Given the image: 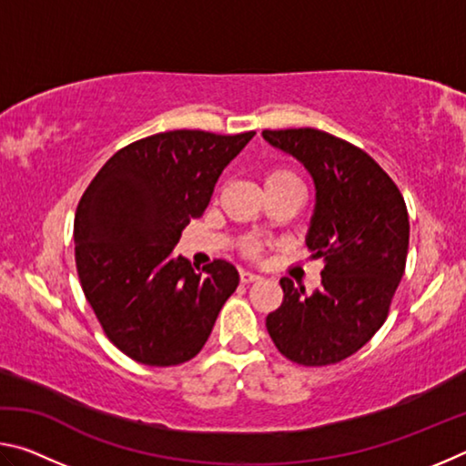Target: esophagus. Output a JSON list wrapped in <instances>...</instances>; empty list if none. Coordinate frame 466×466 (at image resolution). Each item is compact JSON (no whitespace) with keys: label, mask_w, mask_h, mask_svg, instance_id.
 Here are the masks:
<instances>
[{"label":"esophagus","mask_w":466,"mask_h":466,"mask_svg":"<svg viewBox=\"0 0 466 466\" xmlns=\"http://www.w3.org/2000/svg\"><path fill=\"white\" fill-rule=\"evenodd\" d=\"M261 279V275L252 273V271H240V281L242 283H252V281H258Z\"/></svg>","instance_id":"obj_1"}]
</instances>
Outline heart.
<instances>
[{
  "label": "heart",
  "instance_id": "b5f03b06",
  "mask_svg": "<svg viewBox=\"0 0 466 466\" xmlns=\"http://www.w3.org/2000/svg\"><path fill=\"white\" fill-rule=\"evenodd\" d=\"M279 180H298V178H296L294 175H291V172H288V170H273V172H269V175H267L265 185H267V183H279ZM242 248H244V252H247V255H250V257H257L258 250H261V247H258V240H255V238H247V240H244Z\"/></svg>",
  "mask_w": 466,
  "mask_h": 466
}]
</instances>
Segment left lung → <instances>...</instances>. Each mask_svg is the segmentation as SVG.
Here are the masks:
<instances>
[{
	"instance_id": "obj_1",
	"label": "left lung",
	"mask_w": 466,
	"mask_h": 466,
	"mask_svg": "<svg viewBox=\"0 0 466 466\" xmlns=\"http://www.w3.org/2000/svg\"><path fill=\"white\" fill-rule=\"evenodd\" d=\"M314 180L306 247L322 258V286L306 294L281 278L283 302L267 330L299 366L337 364L374 337L405 273L409 216L392 178L364 149L319 129L263 131Z\"/></svg>"
}]
</instances>
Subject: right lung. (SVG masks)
I'll use <instances>...</instances> for the list:
<instances>
[{
  "label": "right lung",
  "mask_w": 466,
  "mask_h": 466,
  "mask_svg": "<svg viewBox=\"0 0 466 466\" xmlns=\"http://www.w3.org/2000/svg\"><path fill=\"white\" fill-rule=\"evenodd\" d=\"M252 136L156 133L119 149L77 203L76 267L86 299L110 341L139 364L195 358L238 288L232 263L218 258L197 273L175 247Z\"/></svg>",
  "instance_id": "obj_1"
}]
</instances>
